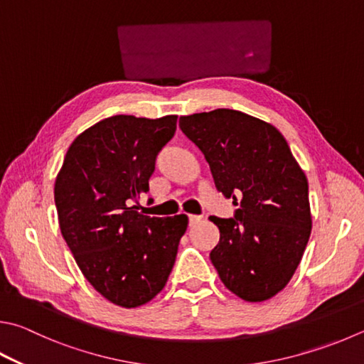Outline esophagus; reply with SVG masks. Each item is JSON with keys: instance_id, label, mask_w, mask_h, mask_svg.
<instances>
[{"instance_id": "34e87169", "label": "esophagus", "mask_w": 364, "mask_h": 364, "mask_svg": "<svg viewBox=\"0 0 364 364\" xmlns=\"http://www.w3.org/2000/svg\"><path fill=\"white\" fill-rule=\"evenodd\" d=\"M202 221V216L199 215H189V226H196V224H199Z\"/></svg>"}]
</instances>
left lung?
Listing matches in <instances>:
<instances>
[{
    "label": "left lung",
    "instance_id": "8db88e82",
    "mask_svg": "<svg viewBox=\"0 0 364 364\" xmlns=\"http://www.w3.org/2000/svg\"><path fill=\"white\" fill-rule=\"evenodd\" d=\"M180 129L202 151L216 189L242 197L234 218L210 216L220 229L210 253L218 275L243 301L270 299L291 280L310 237L306 173L272 124L242 111L181 116Z\"/></svg>",
    "mask_w": 364,
    "mask_h": 364
}]
</instances>
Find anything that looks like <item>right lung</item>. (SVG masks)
Listing matches in <instances>:
<instances>
[{
	"mask_svg": "<svg viewBox=\"0 0 364 364\" xmlns=\"http://www.w3.org/2000/svg\"><path fill=\"white\" fill-rule=\"evenodd\" d=\"M176 130V116H111L71 143L54 197L65 242L87 282L105 299L140 307L162 291L173 269L188 216L136 211L149 191L156 157Z\"/></svg>",
	"mask_w": 364,
	"mask_h": 364,
	"instance_id": "obj_1",
	"label": "right lung"
}]
</instances>
